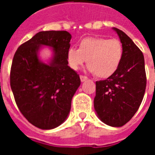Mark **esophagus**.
Returning a JSON list of instances; mask_svg holds the SVG:
<instances>
[{
  "mask_svg": "<svg viewBox=\"0 0 155 155\" xmlns=\"http://www.w3.org/2000/svg\"><path fill=\"white\" fill-rule=\"evenodd\" d=\"M87 80V76H85V75H80V80H81V82H84V81H86Z\"/></svg>",
  "mask_w": 155,
  "mask_h": 155,
  "instance_id": "obj_1",
  "label": "esophagus"
}]
</instances>
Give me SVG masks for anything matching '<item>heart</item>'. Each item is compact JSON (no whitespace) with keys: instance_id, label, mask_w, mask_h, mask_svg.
Returning a JSON list of instances; mask_svg holds the SVG:
<instances>
[{"instance_id":"heart-1","label":"heart","mask_w":155,"mask_h":155,"mask_svg":"<svg viewBox=\"0 0 155 155\" xmlns=\"http://www.w3.org/2000/svg\"><path fill=\"white\" fill-rule=\"evenodd\" d=\"M123 58V46L118 39L85 38L79 49L70 47L67 60L71 68L78 70L87 60V70L100 78H108L117 71Z\"/></svg>"}]
</instances>
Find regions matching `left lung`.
Instances as JSON below:
<instances>
[{
  "label": "left lung",
  "instance_id": "obj_1",
  "mask_svg": "<svg viewBox=\"0 0 155 155\" xmlns=\"http://www.w3.org/2000/svg\"><path fill=\"white\" fill-rule=\"evenodd\" d=\"M123 46V58L117 71L96 82L94 108L106 125L120 127L139 108L147 87L143 54L127 35L113 28Z\"/></svg>",
  "mask_w": 155,
  "mask_h": 155
}]
</instances>
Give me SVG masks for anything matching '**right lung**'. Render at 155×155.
<instances>
[{
    "instance_id": "obj_1",
    "label": "right lung",
    "mask_w": 155,
    "mask_h": 155,
    "mask_svg": "<svg viewBox=\"0 0 155 155\" xmlns=\"http://www.w3.org/2000/svg\"><path fill=\"white\" fill-rule=\"evenodd\" d=\"M71 35L64 30L41 31L18 47L10 70L16 104L26 120L42 130L58 127L67 119L80 75L68 65ZM53 49L51 63L39 60L40 47Z\"/></svg>"
}]
</instances>
